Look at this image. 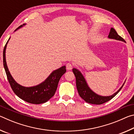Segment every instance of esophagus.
<instances>
[{
  "label": "esophagus",
  "mask_w": 134,
  "mask_h": 134,
  "mask_svg": "<svg viewBox=\"0 0 134 134\" xmlns=\"http://www.w3.org/2000/svg\"><path fill=\"white\" fill-rule=\"evenodd\" d=\"M66 68H67V69L69 70H71L72 68V64H71V63H67V64H66Z\"/></svg>",
  "instance_id": "esophagus-1"
}]
</instances>
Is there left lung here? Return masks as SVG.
<instances>
[{"instance_id":"obj_1","label":"left lung","mask_w":134,"mask_h":134,"mask_svg":"<svg viewBox=\"0 0 134 134\" xmlns=\"http://www.w3.org/2000/svg\"><path fill=\"white\" fill-rule=\"evenodd\" d=\"M108 38L125 42V41L118 34L116 31L113 28H110L109 34L108 35ZM72 72L76 77V87L80 96L87 103L94 104V105H101V104L109 101L110 100L112 99L113 97H114L118 93L124 86L125 83V81L123 85L119 88V89L113 94L106 96H101V95L97 94L96 93H94L90 89L87 82H86L85 77L83 76L80 70L76 69V68H73Z\"/></svg>"}]
</instances>
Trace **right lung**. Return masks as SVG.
Listing matches in <instances>:
<instances>
[{"mask_svg":"<svg viewBox=\"0 0 134 134\" xmlns=\"http://www.w3.org/2000/svg\"><path fill=\"white\" fill-rule=\"evenodd\" d=\"M25 25H26V24L18 27L15 31H16L18 29L21 28ZM10 38V37L9 38L8 42L4 47L3 58V66L11 88L19 98L26 102L32 104H41L47 102L55 94L57 89L59 80L63 74L66 72L65 66L64 65L58 69L54 70L48 77L39 85L31 87H25L19 85L15 80L10 74L6 61V49Z\"/></svg>","mask_w":134,"mask_h":134,"instance_id":"add662e5","label":"right lung"}]
</instances>
